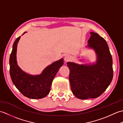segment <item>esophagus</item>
<instances>
[{
  "instance_id": "1",
  "label": "esophagus",
  "mask_w": 123,
  "mask_h": 123,
  "mask_svg": "<svg viewBox=\"0 0 123 123\" xmlns=\"http://www.w3.org/2000/svg\"><path fill=\"white\" fill-rule=\"evenodd\" d=\"M71 60V57L70 56V55H67L64 57V60L66 62L69 61Z\"/></svg>"
}]
</instances>
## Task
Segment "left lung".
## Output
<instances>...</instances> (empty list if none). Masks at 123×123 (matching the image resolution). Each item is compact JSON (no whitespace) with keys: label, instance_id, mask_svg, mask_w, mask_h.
I'll return each mask as SVG.
<instances>
[{"label":"left lung","instance_id":"1","mask_svg":"<svg viewBox=\"0 0 123 123\" xmlns=\"http://www.w3.org/2000/svg\"><path fill=\"white\" fill-rule=\"evenodd\" d=\"M90 33L87 46L96 51V63L79 65L67 63L72 92L80 99L98 97L108 88L113 78V60L107 43L97 33Z\"/></svg>","mask_w":123,"mask_h":123}]
</instances>
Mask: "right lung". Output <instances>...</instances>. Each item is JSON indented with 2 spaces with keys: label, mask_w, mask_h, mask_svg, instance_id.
I'll list each match as a JSON object with an SVG mask.
<instances>
[{
  "label": "right lung",
  "mask_w": 123,
  "mask_h": 123,
  "mask_svg": "<svg viewBox=\"0 0 123 123\" xmlns=\"http://www.w3.org/2000/svg\"><path fill=\"white\" fill-rule=\"evenodd\" d=\"M20 37H17L14 42L10 55L9 72L12 81L18 90L28 98L36 99L45 97L50 91L52 82L57 71L63 66V59L47 67L40 75L34 76L28 74L23 72L17 63V45Z\"/></svg>",
  "instance_id": "right-lung-1"
}]
</instances>
